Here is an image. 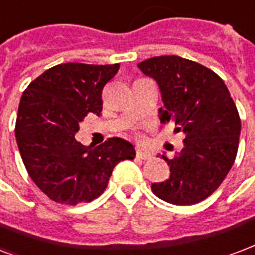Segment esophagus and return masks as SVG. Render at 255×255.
Here are the masks:
<instances>
[{"mask_svg": "<svg viewBox=\"0 0 255 255\" xmlns=\"http://www.w3.org/2000/svg\"><path fill=\"white\" fill-rule=\"evenodd\" d=\"M135 156H137V158H139V160H150V154L146 152H142V150H137V153H135Z\"/></svg>", "mask_w": 255, "mask_h": 255, "instance_id": "1", "label": "esophagus"}]
</instances>
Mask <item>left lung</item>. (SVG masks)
I'll return each mask as SVG.
<instances>
[{
  "label": "left lung",
  "instance_id": "left-lung-1",
  "mask_svg": "<svg viewBox=\"0 0 255 255\" xmlns=\"http://www.w3.org/2000/svg\"><path fill=\"white\" fill-rule=\"evenodd\" d=\"M137 67L160 89L161 124L173 121L176 133L185 134L180 152L161 156L171 175L153 183V193L176 206L202 202L222 184L238 152L241 120L229 89L214 71L175 55L150 57Z\"/></svg>",
  "mask_w": 255,
  "mask_h": 255
}]
</instances>
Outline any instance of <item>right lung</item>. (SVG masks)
Here are the masks:
<instances>
[{"instance_id":"right-lung-1","label":"right lung","mask_w":255,"mask_h":255,"mask_svg":"<svg viewBox=\"0 0 255 255\" xmlns=\"http://www.w3.org/2000/svg\"><path fill=\"white\" fill-rule=\"evenodd\" d=\"M118 70L120 64H57L22 93L17 146L30 179L55 202L75 206L97 199L114 166L135 157L133 143L120 137L97 148L75 139L84 117L101 114L102 90Z\"/></svg>"}]
</instances>
